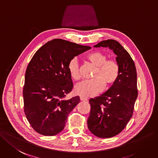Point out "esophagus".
Listing matches in <instances>:
<instances>
[{"instance_id":"esophagus-1","label":"esophagus","mask_w":158,"mask_h":158,"mask_svg":"<svg viewBox=\"0 0 158 158\" xmlns=\"http://www.w3.org/2000/svg\"><path fill=\"white\" fill-rule=\"evenodd\" d=\"M80 100H81V101L85 102V101H87V99L85 98H83V97H81V98H80Z\"/></svg>"}]
</instances>
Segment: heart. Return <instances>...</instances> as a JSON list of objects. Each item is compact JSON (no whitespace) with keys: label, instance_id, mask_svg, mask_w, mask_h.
Here are the masks:
<instances>
[{"label":"heart","instance_id":"1","mask_svg":"<svg viewBox=\"0 0 158 158\" xmlns=\"http://www.w3.org/2000/svg\"><path fill=\"white\" fill-rule=\"evenodd\" d=\"M86 59L96 67L93 79L78 83L75 86L74 91L80 96L90 98L101 92L105 85L109 87L116 82L119 77L120 67L115 60H107V56L100 51L91 52ZM68 69L70 77L74 80L79 79L80 68L77 58H73L69 60Z\"/></svg>","mask_w":158,"mask_h":158}]
</instances>
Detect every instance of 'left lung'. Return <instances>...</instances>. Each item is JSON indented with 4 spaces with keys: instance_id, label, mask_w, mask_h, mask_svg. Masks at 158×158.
Instances as JSON below:
<instances>
[{
    "instance_id": "obj_1",
    "label": "left lung",
    "mask_w": 158,
    "mask_h": 158,
    "mask_svg": "<svg viewBox=\"0 0 158 158\" xmlns=\"http://www.w3.org/2000/svg\"><path fill=\"white\" fill-rule=\"evenodd\" d=\"M94 47L112 49L120 67L119 77L109 89L89 100V130L96 137L110 138L123 130L133 116L138 96L136 68L130 55L117 41L104 40Z\"/></svg>"
}]
</instances>
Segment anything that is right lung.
<instances>
[{
	"mask_svg": "<svg viewBox=\"0 0 158 158\" xmlns=\"http://www.w3.org/2000/svg\"><path fill=\"white\" fill-rule=\"evenodd\" d=\"M90 49L54 39L35 52L26 69L23 95L25 116L37 133L52 136L64 129L68 114L80 102L79 96L64 100L73 89L68 63Z\"/></svg>",
	"mask_w": 158,
	"mask_h": 158,
	"instance_id": "obj_1",
	"label": "right lung"
}]
</instances>
